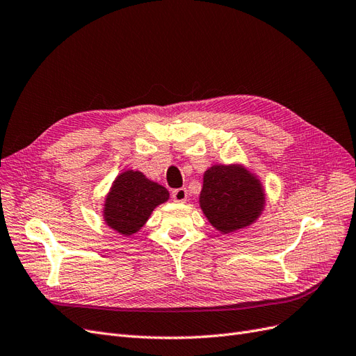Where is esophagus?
Returning a JSON list of instances; mask_svg holds the SVG:
<instances>
[{"mask_svg": "<svg viewBox=\"0 0 356 356\" xmlns=\"http://www.w3.org/2000/svg\"><path fill=\"white\" fill-rule=\"evenodd\" d=\"M171 198L175 202H185L188 200V191L185 188H179L171 192Z\"/></svg>", "mask_w": 356, "mask_h": 356, "instance_id": "34e87169", "label": "esophagus"}]
</instances>
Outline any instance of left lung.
<instances>
[{"mask_svg":"<svg viewBox=\"0 0 356 356\" xmlns=\"http://www.w3.org/2000/svg\"><path fill=\"white\" fill-rule=\"evenodd\" d=\"M200 207L216 231L232 234L253 225L265 211V188L244 164H214L204 171Z\"/></svg>","mask_w":356,"mask_h":356,"instance_id":"1","label":"left lung"}]
</instances>
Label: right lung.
Segmentation results:
<instances>
[{"mask_svg": "<svg viewBox=\"0 0 356 356\" xmlns=\"http://www.w3.org/2000/svg\"><path fill=\"white\" fill-rule=\"evenodd\" d=\"M170 200V192L139 170H125L112 181L103 201V222L122 236L137 234L152 211Z\"/></svg>", "mask_w": 356, "mask_h": 356, "instance_id": "1", "label": "right lung"}]
</instances>
